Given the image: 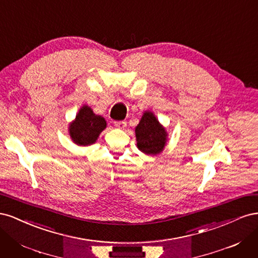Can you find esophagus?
<instances>
[{"instance_id": "34e87169", "label": "esophagus", "mask_w": 258, "mask_h": 258, "mask_svg": "<svg viewBox=\"0 0 258 258\" xmlns=\"http://www.w3.org/2000/svg\"><path fill=\"white\" fill-rule=\"evenodd\" d=\"M126 126H127L126 121H117V122H115V127L119 128V129H123Z\"/></svg>"}]
</instances>
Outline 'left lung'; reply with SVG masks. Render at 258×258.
Instances as JSON below:
<instances>
[{
	"instance_id": "obj_1",
	"label": "left lung",
	"mask_w": 258,
	"mask_h": 258,
	"mask_svg": "<svg viewBox=\"0 0 258 258\" xmlns=\"http://www.w3.org/2000/svg\"><path fill=\"white\" fill-rule=\"evenodd\" d=\"M139 150L150 155L159 154L167 141V132L152 112H145L136 128Z\"/></svg>"
}]
</instances>
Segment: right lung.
Here are the masks:
<instances>
[{
	"label": "right lung",
	"instance_id": "obj_1",
	"mask_svg": "<svg viewBox=\"0 0 258 258\" xmlns=\"http://www.w3.org/2000/svg\"><path fill=\"white\" fill-rule=\"evenodd\" d=\"M106 127L103 117L98 116L88 106H83L75 120L70 124V136L77 145H90L96 142L101 131Z\"/></svg>",
	"mask_w": 258,
	"mask_h": 258
}]
</instances>
